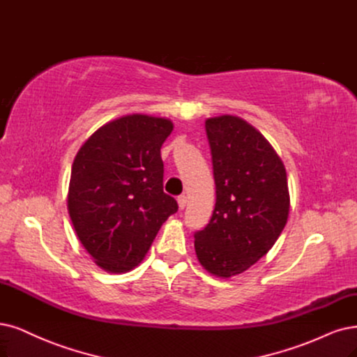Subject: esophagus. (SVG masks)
<instances>
[{
	"label": "esophagus",
	"instance_id": "1",
	"mask_svg": "<svg viewBox=\"0 0 357 357\" xmlns=\"http://www.w3.org/2000/svg\"><path fill=\"white\" fill-rule=\"evenodd\" d=\"M178 206H179L181 210L185 208V206H187V195L182 194V195L178 197Z\"/></svg>",
	"mask_w": 357,
	"mask_h": 357
}]
</instances>
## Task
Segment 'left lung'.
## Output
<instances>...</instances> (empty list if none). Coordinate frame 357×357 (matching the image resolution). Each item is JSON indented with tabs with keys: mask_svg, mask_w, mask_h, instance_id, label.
I'll return each mask as SVG.
<instances>
[{
	"mask_svg": "<svg viewBox=\"0 0 357 357\" xmlns=\"http://www.w3.org/2000/svg\"><path fill=\"white\" fill-rule=\"evenodd\" d=\"M216 204L210 222L195 232L202 266L219 278L243 273L265 256L281 235L289 212L287 172L260 132L232 114L210 117Z\"/></svg>",
	"mask_w": 357,
	"mask_h": 357,
	"instance_id": "8db88e82",
	"label": "left lung"
}]
</instances>
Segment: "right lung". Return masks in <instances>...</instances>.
<instances>
[{
	"label": "right lung",
	"mask_w": 357,
	"mask_h": 357,
	"mask_svg": "<svg viewBox=\"0 0 357 357\" xmlns=\"http://www.w3.org/2000/svg\"><path fill=\"white\" fill-rule=\"evenodd\" d=\"M172 130L169 119L126 114L97 129L75 157L69 215L79 241L105 272L138 266L178 212L176 200L163 191L160 155Z\"/></svg>",
	"instance_id": "1"
}]
</instances>
